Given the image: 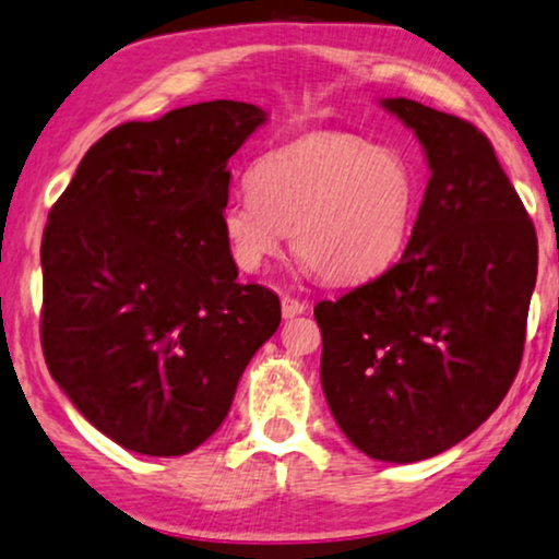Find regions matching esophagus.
<instances>
[{"mask_svg": "<svg viewBox=\"0 0 559 559\" xmlns=\"http://www.w3.org/2000/svg\"><path fill=\"white\" fill-rule=\"evenodd\" d=\"M307 309H309L307 301L294 299V296H288V294L281 296V311H284V319L299 317V314H304V311H307Z\"/></svg>", "mask_w": 559, "mask_h": 559, "instance_id": "34e87169", "label": "esophagus"}]
</instances>
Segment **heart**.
I'll return each mask as SVG.
<instances>
[{
	"label": "heart",
	"mask_w": 559,
	"mask_h": 559,
	"mask_svg": "<svg viewBox=\"0 0 559 559\" xmlns=\"http://www.w3.org/2000/svg\"><path fill=\"white\" fill-rule=\"evenodd\" d=\"M419 202L421 178L406 153L319 132L260 155L248 186L222 204L219 225L242 271H258L288 229L311 271L345 284L396 263Z\"/></svg>",
	"instance_id": "obj_1"
}]
</instances>
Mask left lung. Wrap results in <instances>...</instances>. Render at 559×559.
<instances>
[{
	"label": "left lung",
	"mask_w": 559,
	"mask_h": 559,
	"mask_svg": "<svg viewBox=\"0 0 559 559\" xmlns=\"http://www.w3.org/2000/svg\"><path fill=\"white\" fill-rule=\"evenodd\" d=\"M429 163L414 233L396 265L319 301L322 389L368 457L416 463L496 412L524 353L537 233L493 145L465 119L381 99Z\"/></svg>",
	"instance_id": "obj_1"
}]
</instances>
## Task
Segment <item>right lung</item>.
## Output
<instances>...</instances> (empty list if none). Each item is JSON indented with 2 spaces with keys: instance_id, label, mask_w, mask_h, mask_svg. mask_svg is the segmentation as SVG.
I'll use <instances>...</instances> for the list:
<instances>
[{
  "instance_id": "1",
  "label": "right lung",
  "mask_w": 559,
  "mask_h": 559,
  "mask_svg": "<svg viewBox=\"0 0 559 559\" xmlns=\"http://www.w3.org/2000/svg\"><path fill=\"white\" fill-rule=\"evenodd\" d=\"M265 119L217 99L119 124L48 214L43 355L71 404L124 450L178 457L210 440L278 330V296L237 284L219 225L227 160Z\"/></svg>"
}]
</instances>
